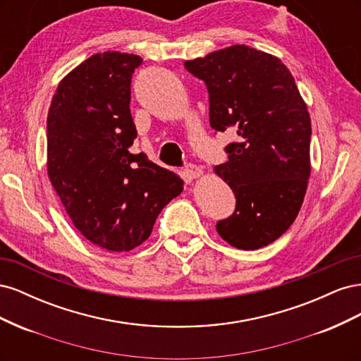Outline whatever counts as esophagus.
Masks as SVG:
<instances>
[{"label":"esophagus","instance_id":"1","mask_svg":"<svg viewBox=\"0 0 361 361\" xmlns=\"http://www.w3.org/2000/svg\"><path fill=\"white\" fill-rule=\"evenodd\" d=\"M183 173L187 174V176H188L190 179H197V178H202V176H203V170H202V167L191 166V164H190V166L185 167Z\"/></svg>","mask_w":361,"mask_h":361}]
</instances>
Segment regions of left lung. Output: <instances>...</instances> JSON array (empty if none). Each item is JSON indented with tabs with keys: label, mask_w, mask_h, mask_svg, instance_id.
I'll list each match as a JSON object with an SVG mask.
<instances>
[{
	"label": "left lung",
	"mask_w": 361,
	"mask_h": 361,
	"mask_svg": "<svg viewBox=\"0 0 361 361\" xmlns=\"http://www.w3.org/2000/svg\"><path fill=\"white\" fill-rule=\"evenodd\" d=\"M209 92V122L233 130L214 171L236 197L216 232L239 250L274 243L297 218L310 178V114L289 69L268 52L232 45L185 61Z\"/></svg>",
	"instance_id": "1"
}]
</instances>
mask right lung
<instances>
[{
  "mask_svg": "<svg viewBox=\"0 0 361 361\" xmlns=\"http://www.w3.org/2000/svg\"><path fill=\"white\" fill-rule=\"evenodd\" d=\"M143 59L105 51L59 82L47 120V167L73 226L97 247L129 251L150 236L183 180L143 154L130 116V78Z\"/></svg>",
  "mask_w": 361,
  "mask_h": 361,
  "instance_id": "right-lung-1",
  "label": "right lung"
}]
</instances>
